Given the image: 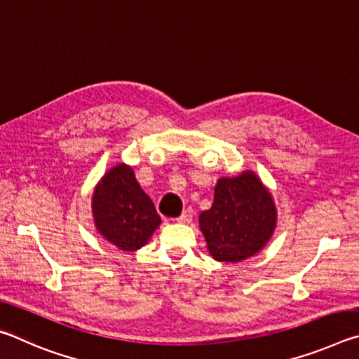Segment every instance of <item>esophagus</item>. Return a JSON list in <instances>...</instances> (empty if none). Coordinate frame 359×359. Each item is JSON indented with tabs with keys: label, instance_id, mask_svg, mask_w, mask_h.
Here are the masks:
<instances>
[{
	"label": "esophagus",
	"instance_id": "esophagus-1",
	"mask_svg": "<svg viewBox=\"0 0 359 359\" xmlns=\"http://www.w3.org/2000/svg\"><path fill=\"white\" fill-rule=\"evenodd\" d=\"M179 223H190L193 220V210L191 209H185L182 214L175 218Z\"/></svg>",
	"mask_w": 359,
	"mask_h": 359
}]
</instances>
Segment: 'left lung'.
Wrapping results in <instances>:
<instances>
[{
	"mask_svg": "<svg viewBox=\"0 0 359 359\" xmlns=\"http://www.w3.org/2000/svg\"><path fill=\"white\" fill-rule=\"evenodd\" d=\"M276 223L274 199L252 171L218 179L214 204L199 215L209 253L223 263L257 255L271 239Z\"/></svg>",
	"mask_w": 359,
	"mask_h": 359,
	"instance_id": "left-lung-1",
	"label": "left lung"
}]
</instances>
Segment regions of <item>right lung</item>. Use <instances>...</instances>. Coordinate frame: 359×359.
I'll use <instances>...</instances> for the list:
<instances>
[{
    "label": "right lung",
    "instance_id": "right-lung-1",
    "mask_svg": "<svg viewBox=\"0 0 359 359\" xmlns=\"http://www.w3.org/2000/svg\"><path fill=\"white\" fill-rule=\"evenodd\" d=\"M92 209L98 233L123 252L147 244L161 223L151 199L125 163L109 169L96 185Z\"/></svg>",
    "mask_w": 359,
    "mask_h": 359
}]
</instances>
